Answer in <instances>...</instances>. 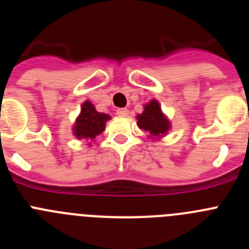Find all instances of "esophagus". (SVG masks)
Returning a JSON list of instances; mask_svg holds the SVG:
<instances>
[{
    "instance_id": "esophagus-1",
    "label": "esophagus",
    "mask_w": 249,
    "mask_h": 249,
    "mask_svg": "<svg viewBox=\"0 0 249 249\" xmlns=\"http://www.w3.org/2000/svg\"><path fill=\"white\" fill-rule=\"evenodd\" d=\"M117 114L120 116V117H127V116L129 114V111L127 108H118Z\"/></svg>"
}]
</instances>
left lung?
<instances>
[{
	"instance_id": "8db88e82",
	"label": "left lung",
	"mask_w": 249,
	"mask_h": 249,
	"mask_svg": "<svg viewBox=\"0 0 249 249\" xmlns=\"http://www.w3.org/2000/svg\"><path fill=\"white\" fill-rule=\"evenodd\" d=\"M137 124L140 128L148 132L152 140L164 137L171 129V121L163 113L157 100H151L143 106V112L137 114Z\"/></svg>"
}]
</instances>
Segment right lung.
Segmentation results:
<instances>
[{"mask_svg": "<svg viewBox=\"0 0 249 249\" xmlns=\"http://www.w3.org/2000/svg\"><path fill=\"white\" fill-rule=\"evenodd\" d=\"M111 116L96 111V107L89 101H85L81 106V112L77 116L74 124L72 126V133L77 140H86L91 146V142L96 140L106 128L107 121Z\"/></svg>", "mask_w": 249, "mask_h": 249, "instance_id": "right-lung-1", "label": "right lung"}]
</instances>
